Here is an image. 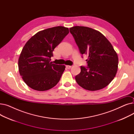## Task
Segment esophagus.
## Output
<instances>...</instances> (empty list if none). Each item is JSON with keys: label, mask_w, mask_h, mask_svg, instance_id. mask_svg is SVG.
<instances>
[{"label": "esophagus", "mask_w": 134, "mask_h": 134, "mask_svg": "<svg viewBox=\"0 0 134 134\" xmlns=\"http://www.w3.org/2000/svg\"><path fill=\"white\" fill-rule=\"evenodd\" d=\"M71 67H72L71 66H69V65H67V66H66V68H67V69H70V68H71Z\"/></svg>", "instance_id": "obj_1"}]
</instances>
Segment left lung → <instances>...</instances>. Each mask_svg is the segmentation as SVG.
I'll list each match as a JSON object with an SVG mask.
<instances>
[{"label": "left lung", "mask_w": 134, "mask_h": 134, "mask_svg": "<svg viewBox=\"0 0 134 134\" xmlns=\"http://www.w3.org/2000/svg\"><path fill=\"white\" fill-rule=\"evenodd\" d=\"M81 54L88 55V67L81 66L75 76L78 85L88 91H97L114 79L118 69V58L113 46L104 35L86 26H75L69 29Z\"/></svg>", "instance_id": "1"}]
</instances>
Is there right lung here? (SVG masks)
Listing matches in <instances>:
<instances>
[{
	"label": "right lung",
	"mask_w": 134,
	"mask_h": 134,
	"mask_svg": "<svg viewBox=\"0 0 134 134\" xmlns=\"http://www.w3.org/2000/svg\"><path fill=\"white\" fill-rule=\"evenodd\" d=\"M68 33V27L55 26L38 31L27 41L18 59V69L28 86L44 91L58 83L66 66L52 64L51 58Z\"/></svg>",
	"instance_id": "1"
}]
</instances>
